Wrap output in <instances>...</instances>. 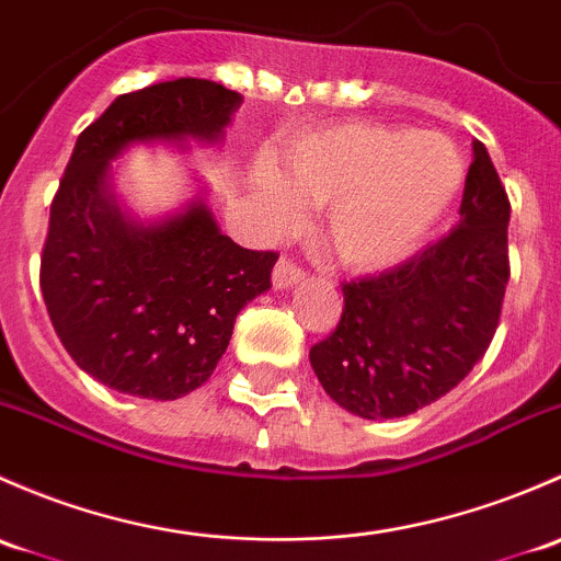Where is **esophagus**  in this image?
Masks as SVG:
<instances>
[{"label": "esophagus", "mask_w": 561, "mask_h": 561, "mask_svg": "<svg viewBox=\"0 0 561 561\" xmlns=\"http://www.w3.org/2000/svg\"><path fill=\"white\" fill-rule=\"evenodd\" d=\"M302 278H305L302 267H297V264H294L291 259H286V256L278 259V264H275V270H273L275 288H288V286H294V283L302 280Z\"/></svg>", "instance_id": "34e87169"}]
</instances>
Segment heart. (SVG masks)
<instances>
[{"mask_svg":"<svg viewBox=\"0 0 561 561\" xmlns=\"http://www.w3.org/2000/svg\"><path fill=\"white\" fill-rule=\"evenodd\" d=\"M465 164L437 131L351 121L288 142L275 170L253 178L273 232L294 227L302 207L323 210L329 251L356 273L405 262L456 199Z\"/></svg>","mask_w":561,"mask_h":561,"instance_id":"1","label":"heart"}]
</instances>
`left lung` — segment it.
Wrapping results in <instances>:
<instances>
[{
	"instance_id": "left-lung-1",
	"label": "left lung",
	"mask_w": 561,
	"mask_h": 561,
	"mask_svg": "<svg viewBox=\"0 0 561 561\" xmlns=\"http://www.w3.org/2000/svg\"><path fill=\"white\" fill-rule=\"evenodd\" d=\"M459 224L380 275L343 283L345 308L310 348L323 391L362 419H400L465 380L492 343L511 278V202L472 142Z\"/></svg>"
}]
</instances>
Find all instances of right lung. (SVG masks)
Wrapping results in <instances>:
<instances>
[{"label":"right lung","instance_id":"right-lung-1","mask_svg":"<svg viewBox=\"0 0 561 561\" xmlns=\"http://www.w3.org/2000/svg\"><path fill=\"white\" fill-rule=\"evenodd\" d=\"M238 91L178 78L121 94L80 131L50 202L39 288L75 365L121 394L178 400L199 389L234 319L273 283L275 251H248L202 199L156 224L110 192V161L135 142H218Z\"/></svg>","mask_w":561,"mask_h":561}]
</instances>
